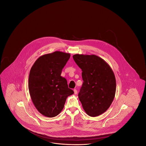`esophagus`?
<instances>
[{"mask_svg":"<svg viewBox=\"0 0 146 146\" xmlns=\"http://www.w3.org/2000/svg\"><path fill=\"white\" fill-rule=\"evenodd\" d=\"M74 94L76 95V94H77V93H78V91H77L76 89H74Z\"/></svg>","mask_w":146,"mask_h":146,"instance_id":"1","label":"esophagus"}]
</instances>
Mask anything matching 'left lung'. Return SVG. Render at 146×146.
<instances>
[{
	"instance_id": "1",
	"label": "left lung",
	"mask_w": 146,
	"mask_h": 146,
	"mask_svg": "<svg viewBox=\"0 0 146 146\" xmlns=\"http://www.w3.org/2000/svg\"><path fill=\"white\" fill-rule=\"evenodd\" d=\"M73 58L82 70L83 84L78 94L84 110L92 117L106 111L115 97L116 80L104 60L95 55L76 54Z\"/></svg>"
}]
</instances>
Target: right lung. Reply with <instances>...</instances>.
<instances>
[{
	"mask_svg": "<svg viewBox=\"0 0 146 146\" xmlns=\"http://www.w3.org/2000/svg\"><path fill=\"white\" fill-rule=\"evenodd\" d=\"M70 55L55 51L39 57L32 67L28 89L32 101L42 115L52 118L62 111L68 96L74 94L61 76Z\"/></svg>",
	"mask_w": 146,
	"mask_h": 146,
	"instance_id": "obj_1",
	"label": "right lung"
}]
</instances>
